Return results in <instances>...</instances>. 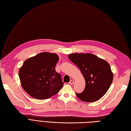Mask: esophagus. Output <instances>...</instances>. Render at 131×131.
Segmentation results:
<instances>
[{
    "instance_id": "obj_1",
    "label": "esophagus",
    "mask_w": 131,
    "mask_h": 131,
    "mask_svg": "<svg viewBox=\"0 0 131 131\" xmlns=\"http://www.w3.org/2000/svg\"><path fill=\"white\" fill-rule=\"evenodd\" d=\"M74 80H73V79H72V80H71L70 81V82H69V84H74Z\"/></svg>"
}]
</instances>
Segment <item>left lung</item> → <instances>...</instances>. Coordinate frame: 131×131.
<instances>
[{
	"label": "left lung",
	"mask_w": 131,
	"mask_h": 131,
	"mask_svg": "<svg viewBox=\"0 0 131 131\" xmlns=\"http://www.w3.org/2000/svg\"><path fill=\"white\" fill-rule=\"evenodd\" d=\"M69 59L80 69L85 81V87L77 97L83 102H93L106 93L112 83L113 74L106 60L91 53H72Z\"/></svg>",
	"instance_id": "1"
}]
</instances>
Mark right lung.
<instances>
[{
	"mask_svg": "<svg viewBox=\"0 0 131 131\" xmlns=\"http://www.w3.org/2000/svg\"><path fill=\"white\" fill-rule=\"evenodd\" d=\"M59 57L56 53L42 52L24 62L19 71L21 87L34 98L46 100L56 94L64 83L56 71Z\"/></svg>",
	"mask_w": 131,
	"mask_h": 131,
	"instance_id": "right-lung-1",
	"label": "right lung"
}]
</instances>
